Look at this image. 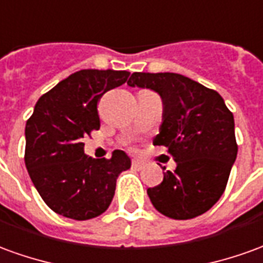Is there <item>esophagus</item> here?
Returning <instances> with one entry per match:
<instances>
[{"label": "esophagus", "mask_w": 263, "mask_h": 263, "mask_svg": "<svg viewBox=\"0 0 263 263\" xmlns=\"http://www.w3.org/2000/svg\"><path fill=\"white\" fill-rule=\"evenodd\" d=\"M132 168H135V170L141 171L145 168V162L144 161H141V159H134L132 161Z\"/></svg>", "instance_id": "obj_1"}]
</instances>
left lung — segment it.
<instances>
[{
  "mask_svg": "<svg viewBox=\"0 0 263 263\" xmlns=\"http://www.w3.org/2000/svg\"><path fill=\"white\" fill-rule=\"evenodd\" d=\"M128 85L159 93L162 124L154 145L166 146L176 162L146 191L152 205L172 219L205 214L223 194L236 159L234 115L216 91L181 74L134 72Z\"/></svg>",
  "mask_w": 263,
  "mask_h": 263,
  "instance_id": "8db88e82",
  "label": "left lung"
}]
</instances>
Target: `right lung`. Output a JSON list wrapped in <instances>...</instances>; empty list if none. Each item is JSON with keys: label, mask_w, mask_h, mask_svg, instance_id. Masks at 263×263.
<instances>
[{"label": "right lung", "mask_w": 263, "mask_h": 263, "mask_svg": "<svg viewBox=\"0 0 263 263\" xmlns=\"http://www.w3.org/2000/svg\"><path fill=\"white\" fill-rule=\"evenodd\" d=\"M128 71L81 69L38 100L25 125V166L44 202L58 215L87 221L104 214L117 178L131 168L124 151L111 159L85 155L82 138L100 129L98 101L125 84Z\"/></svg>", "instance_id": "add662e5"}]
</instances>
